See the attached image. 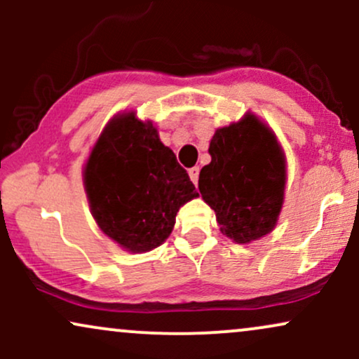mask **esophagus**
<instances>
[{
	"mask_svg": "<svg viewBox=\"0 0 359 359\" xmlns=\"http://www.w3.org/2000/svg\"><path fill=\"white\" fill-rule=\"evenodd\" d=\"M199 167H192V168H189V177H191V180L194 184L197 185V182H199Z\"/></svg>",
	"mask_w": 359,
	"mask_h": 359,
	"instance_id": "obj_1",
	"label": "esophagus"
}]
</instances>
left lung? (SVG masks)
Returning <instances> with one entry per match:
<instances>
[{"label":"left lung","mask_w":359,"mask_h":359,"mask_svg":"<svg viewBox=\"0 0 359 359\" xmlns=\"http://www.w3.org/2000/svg\"><path fill=\"white\" fill-rule=\"evenodd\" d=\"M209 155L211 163L199 174V192L216 212L221 233L236 243L269 234L285 189V158L275 135L246 114L214 133Z\"/></svg>","instance_id":"left-lung-1"}]
</instances>
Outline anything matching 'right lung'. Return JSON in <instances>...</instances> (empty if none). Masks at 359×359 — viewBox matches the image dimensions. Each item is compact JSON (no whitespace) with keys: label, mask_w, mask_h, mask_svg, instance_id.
Returning a JSON list of instances; mask_svg holds the SVG:
<instances>
[{"label":"right lung","mask_w":359,"mask_h":359,"mask_svg":"<svg viewBox=\"0 0 359 359\" xmlns=\"http://www.w3.org/2000/svg\"><path fill=\"white\" fill-rule=\"evenodd\" d=\"M84 184L102 233L133 253L162 245L180 205L199 196L154 125L135 113L104 128L86 163Z\"/></svg>","instance_id":"right-lung-1"}]
</instances>
